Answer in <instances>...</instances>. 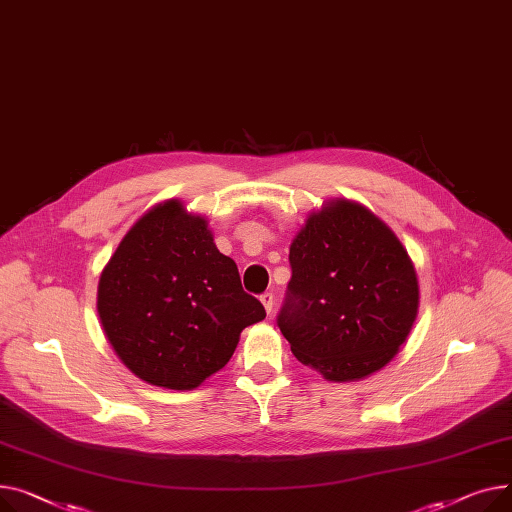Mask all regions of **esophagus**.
I'll use <instances>...</instances> for the list:
<instances>
[{"instance_id":"obj_1","label":"esophagus","mask_w":512,"mask_h":512,"mask_svg":"<svg viewBox=\"0 0 512 512\" xmlns=\"http://www.w3.org/2000/svg\"><path fill=\"white\" fill-rule=\"evenodd\" d=\"M260 302H262V306H264L266 314H270V312H273V308H275V295L266 291V293H262V295H260Z\"/></svg>"}]
</instances>
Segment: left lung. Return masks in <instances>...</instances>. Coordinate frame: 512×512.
<instances>
[{"instance_id":"8db88e82","label":"left lung","mask_w":512,"mask_h":512,"mask_svg":"<svg viewBox=\"0 0 512 512\" xmlns=\"http://www.w3.org/2000/svg\"><path fill=\"white\" fill-rule=\"evenodd\" d=\"M279 328L293 355L330 382L368 378L397 357L419 310L413 260L364 204L333 198L289 246Z\"/></svg>"}]
</instances>
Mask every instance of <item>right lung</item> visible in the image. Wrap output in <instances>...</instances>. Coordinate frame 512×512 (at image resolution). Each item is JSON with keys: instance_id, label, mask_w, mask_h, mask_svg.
<instances>
[{"instance_id": "1", "label": "right lung", "mask_w": 512, "mask_h": 512, "mask_svg": "<svg viewBox=\"0 0 512 512\" xmlns=\"http://www.w3.org/2000/svg\"><path fill=\"white\" fill-rule=\"evenodd\" d=\"M97 312L122 364L171 390L223 370L242 330L266 316L206 217L177 198L148 208L122 237L101 270Z\"/></svg>"}]
</instances>
